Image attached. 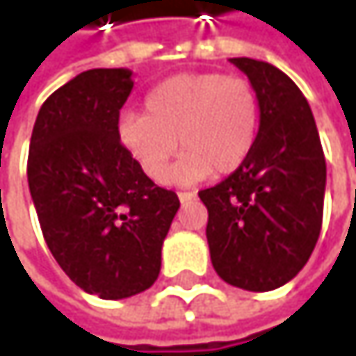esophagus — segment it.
Instances as JSON below:
<instances>
[{
    "mask_svg": "<svg viewBox=\"0 0 356 356\" xmlns=\"http://www.w3.org/2000/svg\"><path fill=\"white\" fill-rule=\"evenodd\" d=\"M195 200V193H189V191H181L179 193V202L181 204H189V202H193Z\"/></svg>",
    "mask_w": 356,
    "mask_h": 356,
    "instance_id": "34e87169",
    "label": "esophagus"
}]
</instances>
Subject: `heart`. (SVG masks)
<instances>
[{"label": "heart", "mask_w": 356, "mask_h": 356, "mask_svg": "<svg viewBox=\"0 0 356 356\" xmlns=\"http://www.w3.org/2000/svg\"><path fill=\"white\" fill-rule=\"evenodd\" d=\"M259 123L261 103L249 80L193 72L177 74L150 90L144 115H121L117 138L144 175L156 183L165 181L181 148L169 179L191 185L210 173L225 177L241 169L255 146Z\"/></svg>", "instance_id": "heart-1"}]
</instances>
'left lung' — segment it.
Segmentation results:
<instances>
[{"mask_svg":"<svg viewBox=\"0 0 356 356\" xmlns=\"http://www.w3.org/2000/svg\"><path fill=\"white\" fill-rule=\"evenodd\" d=\"M261 103L255 146L241 169L202 189L206 239L216 274L266 293L293 280L318 243L325 159L309 103L297 84L266 61L233 57Z\"/></svg>","mask_w":356,"mask_h":356,"instance_id":"obj_1","label":"left lung"}]
</instances>
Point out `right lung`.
I'll return each instance as SVG.
<instances>
[{
    "label": "right lung",
    "mask_w": 356,
    "mask_h": 356,
    "mask_svg": "<svg viewBox=\"0 0 356 356\" xmlns=\"http://www.w3.org/2000/svg\"><path fill=\"white\" fill-rule=\"evenodd\" d=\"M131 88L125 67L88 70L57 88L36 115L26 169L47 248L82 291L108 301L154 284L179 210L177 193L119 144Z\"/></svg>",
    "instance_id": "right-lung-1"
}]
</instances>
